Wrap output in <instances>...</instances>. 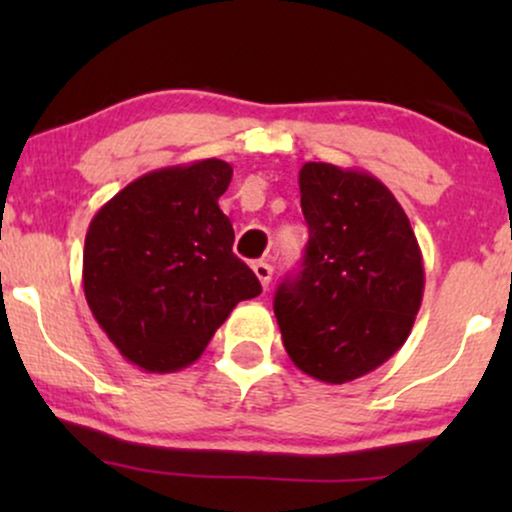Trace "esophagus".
Segmentation results:
<instances>
[{
    "label": "esophagus",
    "mask_w": 512,
    "mask_h": 512,
    "mask_svg": "<svg viewBox=\"0 0 512 512\" xmlns=\"http://www.w3.org/2000/svg\"><path fill=\"white\" fill-rule=\"evenodd\" d=\"M252 272H255L257 279H260V284L264 286V289H267L269 281H272V264L255 262V264H252Z\"/></svg>",
    "instance_id": "esophagus-1"
}]
</instances>
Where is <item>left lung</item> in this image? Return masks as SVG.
I'll return each mask as SVG.
<instances>
[{
  "instance_id": "left-lung-1",
  "label": "left lung",
  "mask_w": 512,
  "mask_h": 512,
  "mask_svg": "<svg viewBox=\"0 0 512 512\" xmlns=\"http://www.w3.org/2000/svg\"><path fill=\"white\" fill-rule=\"evenodd\" d=\"M308 245L274 296L286 354L342 385L407 342L424 298V260L390 190L363 170L305 163L298 173Z\"/></svg>"
}]
</instances>
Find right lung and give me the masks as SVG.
<instances>
[{
  "instance_id": "add662e5",
  "label": "right lung",
  "mask_w": 512,
  "mask_h": 512,
  "mask_svg": "<svg viewBox=\"0 0 512 512\" xmlns=\"http://www.w3.org/2000/svg\"><path fill=\"white\" fill-rule=\"evenodd\" d=\"M231 178L219 158L154 170L88 226L86 303L117 351L146 373L195 363L231 310L262 293L233 255L236 233L219 209Z\"/></svg>"
}]
</instances>
